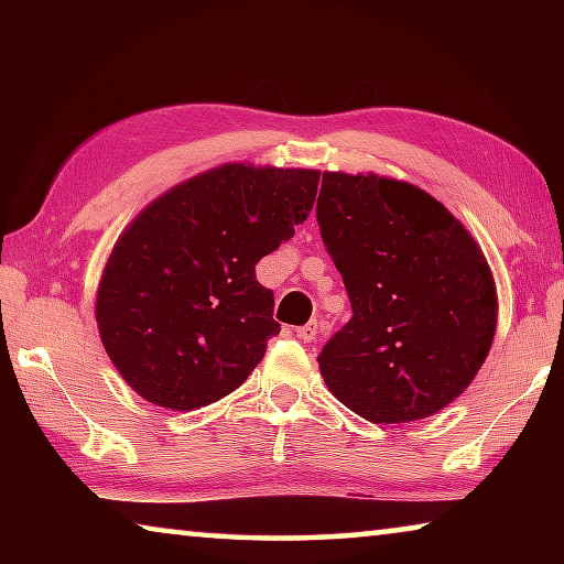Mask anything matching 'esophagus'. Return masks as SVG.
Listing matches in <instances>:
<instances>
[{
	"label": "esophagus",
	"mask_w": 564,
	"mask_h": 564,
	"mask_svg": "<svg viewBox=\"0 0 564 564\" xmlns=\"http://www.w3.org/2000/svg\"><path fill=\"white\" fill-rule=\"evenodd\" d=\"M295 336H299L303 343L316 340V336H318V323H316V321H311V323H305V326L295 328Z\"/></svg>",
	"instance_id": "esophagus-1"
}]
</instances>
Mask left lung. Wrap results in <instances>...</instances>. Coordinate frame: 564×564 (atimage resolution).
<instances>
[{
	"label": "left lung",
	"instance_id": "obj_1",
	"mask_svg": "<svg viewBox=\"0 0 564 564\" xmlns=\"http://www.w3.org/2000/svg\"><path fill=\"white\" fill-rule=\"evenodd\" d=\"M316 218L352 311L318 356L330 393L370 423L443 410L488 358L498 321L473 236L425 191L373 174H323Z\"/></svg>",
	"mask_w": 564,
	"mask_h": 564
}]
</instances>
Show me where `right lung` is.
<instances>
[{"label": "right lung", "instance_id": "add662e5", "mask_svg": "<svg viewBox=\"0 0 564 564\" xmlns=\"http://www.w3.org/2000/svg\"><path fill=\"white\" fill-rule=\"evenodd\" d=\"M318 171L226 164L139 214L97 295L101 343L149 403L194 410L231 393L279 336L256 263L308 218Z\"/></svg>", "mask_w": 564, "mask_h": 564}]
</instances>
